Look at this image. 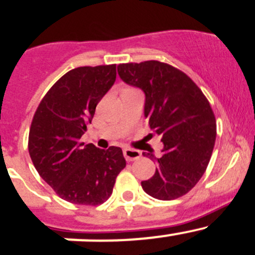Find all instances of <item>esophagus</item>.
<instances>
[{"label": "esophagus", "instance_id": "34e87169", "mask_svg": "<svg viewBox=\"0 0 255 255\" xmlns=\"http://www.w3.org/2000/svg\"><path fill=\"white\" fill-rule=\"evenodd\" d=\"M123 155H125L126 160L127 161H132V160H137V159L140 158V151L137 150V149H130V148H126L123 150Z\"/></svg>", "mask_w": 255, "mask_h": 255}]
</instances>
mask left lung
Returning a JSON list of instances; mask_svg holds the SVG:
<instances>
[{
  "instance_id": "1",
  "label": "left lung",
  "mask_w": 255,
  "mask_h": 255,
  "mask_svg": "<svg viewBox=\"0 0 255 255\" xmlns=\"http://www.w3.org/2000/svg\"><path fill=\"white\" fill-rule=\"evenodd\" d=\"M118 75L145 95L144 117L161 137L155 174L142 181L144 191L158 200L184 196L199 182L210 163L216 140V118L197 85L179 69L156 60L120 64Z\"/></svg>"
}]
</instances>
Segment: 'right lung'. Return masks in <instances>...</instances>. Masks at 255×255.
Instances as JSON below:
<instances>
[{"mask_svg": "<svg viewBox=\"0 0 255 255\" xmlns=\"http://www.w3.org/2000/svg\"><path fill=\"white\" fill-rule=\"evenodd\" d=\"M115 81L116 64L73 69L50 87L33 117L30 159L42 179L71 204H104L126 166L118 146L100 149L80 142Z\"/></svg>", "mask_w": 255, "mask_h": 255, "instance_id": "add662e5", "label": "right lung"}]
</instances>
